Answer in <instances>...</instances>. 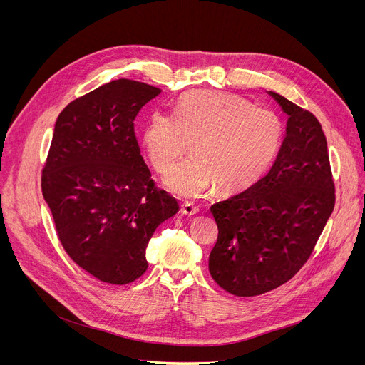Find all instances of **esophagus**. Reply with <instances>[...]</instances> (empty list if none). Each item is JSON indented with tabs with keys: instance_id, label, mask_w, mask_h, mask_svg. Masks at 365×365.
<instances>
[{
	"instance_id": "esophagus-1",
	"label": "esophagus",
	"mask_w": 365,
	"mask_h": 365,
	"mask_svg": "<svg viewBox=\"0 0 365 365\" xmlns=\"http://www.w3.org/2000/svg\"><path fill=\"white\" fill-rule=\"evenodd\" d=\"M180 212H182V215H185V216H195V215H198L200 208H198L197 205H194V204L186 202V204H183V205L180 207Z\"/></svg>"
}]
</instances>
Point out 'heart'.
<instances>
[{
	"label": "heart",
	"instance_id": "b5f03b06",
	"mask_svg": "<svg viewBox=\"0 0 365 365\" xmlns=\"http://www.w3.org/2000/svg\"><path fill=\"white\" fill-rule=\"evenodd\" d=\"M281 138L272 110L234 94L192 91L179 101L175 115H152L142 145L153 168L167 173L190 143L194 157L164 179L171 194L190 200L213 183L226 192L252 185L274 161Z\"/></svg>",
	"mask_w": 365,
	"mask_h": 365
}]
</instances>
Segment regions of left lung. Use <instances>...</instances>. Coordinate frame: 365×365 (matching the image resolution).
<instances>
[{"label": "left lung", "instance_id": "1", "mask_svg": "<svg viewBox=\"0 0 365 365\" xmlns=\"http://www.w3.org/2000/svg\"><path fill=\"white\" fill-rule=\"evenodd\" d=\"M269 94L289 118L274 165L244 192L212 205L219 237L208 271L240 297L271 292L299 272L336 200L321 124L281 94Z\"/></svg>", "mask_w": 365, "mask_h": 365}]
</instances>
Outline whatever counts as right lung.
<instances>
[{
  "label": "right lung",
  "mask_w": 365,
  "mask_h": 365,
  "mask_svg": "<svg viewBox=\"0 0 365 365\" xmlns=\"http://www.w3.org/2000/svg\"><path fill=\"white\" fill-rule=\"evenodd\" d=\"M160 93L115 80L71 102L54 124L43 195L65 252L102 282L142 277L150 237L179 212L178 201L153 186L134 136L139 110Z\"/></svg>",
  "instance_id": "1"
}]
</instances>
